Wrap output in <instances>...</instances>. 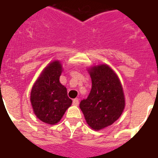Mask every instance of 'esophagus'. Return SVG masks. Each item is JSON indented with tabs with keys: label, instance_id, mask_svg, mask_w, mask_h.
<instances>
[{
	"label": "esophagus",
	"instance_id": "34e87169",
	"mask_svg": "<svg viewBox=\"0 0 158 158\" xmlns=\"http://www.w3.org/2000/svg\"><path fill=\"white\" fill-rule=\"evenodd\" d=\"M73 104L74 106H77L78 104H79V100H78L77 98L74 99V100H73Z\"/></svg>",
	"mask_w": 158,
	"mask_h": 158
}]
</instances>
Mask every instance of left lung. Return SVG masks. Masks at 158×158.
I'll return each mask as SVG.
<instances>
[{"mask_svg":"<svg viewBox=\"0 0 158 158\" xmlns=\"http://www.w3.org/2000/svg\"><path fill=\"white\" fill-rule=\"evenodd\" d=\"M89 73L92 89L80 103V108L92 129L100 131L118 119L125 107L122 85L118 76L107 65L91 67Z\"/></svg>","mask_w":158,"mask_h":158,"instance_id":"obj_1","label":"left lung"}]
</instances>
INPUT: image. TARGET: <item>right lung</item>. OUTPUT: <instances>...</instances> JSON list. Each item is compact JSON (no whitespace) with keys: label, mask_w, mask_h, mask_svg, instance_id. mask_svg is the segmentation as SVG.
<instances>
[{"label":"right lung","mask_w":158,"mask_h":158,"mask_svg":"<svg viewBox=\"0 0 158 158\" xmlns=\"http://www.w3.org/2000/svg\"><path fill=\"white\" fill-rule=\"evenodd\" d=\"M62 71L59 61L51 62L38 77L31 92L34 113L42 122L51 125L59 122L72 104L66 88L59 81Z\"/></svg>","instance_id":"obj_1"}]
</instances>
